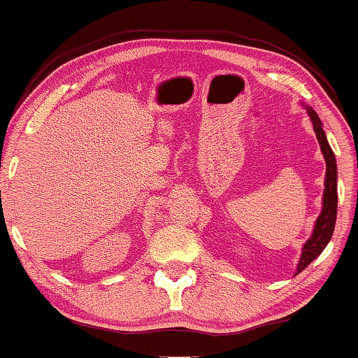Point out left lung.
I'll return each instance as SVG.
<instances>
[{
	"label": "left lung",
	"mask_w": 358,
	"mask_h": 358,
	"mask_svg": "<svg viewBox=\"0 0 358 358\" xmlns=\"http://www.w3.org/2000/svg\"><path fill=\"white\" fill-rule=\"evenodd\" d=\"M308 111L310 123H313L315 138H317L319 146H321L322 156L326 159V179H324V194H322V210L319 217L315 219L314 230L310 234L309 240H306L301 250V257L296 266V275L306 270L315 258L324 252L327 243L332 238L334 227H336L337 219V161L336 155H334L331 145H329L326 131L322 129V122L317 117V113L313 110V106L306 105L301 101Z\"/></svg>",
	"instance_id": "obj_1"
}]
</instances>
